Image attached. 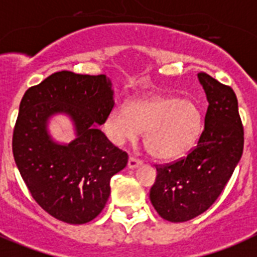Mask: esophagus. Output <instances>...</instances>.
<instances>
[{"label": "esophagus", "mask_w": 257, "mask_h": 257, "mask_svg": "<svg viewBox=\"0 0 257 257\" xmlns=\"http://www.w3.org/2000/svg\"><path fill=\"white\" fill-rule=\"evenodd\" d=\"M141 163H142V162L140 161L139 158H136V157H129V161H128L129 169H136V167L141 166Z\"/></svg>", "instance_id": "1"}]
</instances>
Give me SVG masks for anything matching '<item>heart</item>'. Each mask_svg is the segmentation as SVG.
<instances>
[{
  "instance_id": "b5f03b06",
  "label": "heart",
  "mask_w": 257,
  "mask_h": 257,
  "mask_svg": "<svg viewBox=\"0 0 257 257\" xmlns=\"http://www.w3.org/2000/svg\"><path fill=\"white\" fill-rule=\"evenodd\" d=\"M202 113L192 100L178 96L153 95L116 104L105 120V132L121 145L136 141L145 132L144 145L154 158L172 161L184 157L202 132Z\"/></svg>"
}]
</instances>
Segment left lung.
Masks as SVG:
<instances>
[{"label": "left lung", "mask_w": 257, "mask_h": 257, "mask_svg": "<svg viewBox=\"0 0 257 257\" xmlns=\"http://www.w3.org/2000/svg\"><path fill=\"white\" fill-rule=\"evenodd\" d=\"M208 99L204 131L187 157L155 165L150 201L162 218L185 222L208 210L231 178L244 145L234 90L206 73L197 74Z\"/></svg>", "instance_id": "left-lung-1"}]
</instances>
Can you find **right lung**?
Returning a JSON list of instances; mask_svg holds the SVG:
<instances>
[{"label": "right lung", "mask_w": 257, "mask_h": 257, "mask_svg": "<svg viewBox=\"0 0 257 257\" xmlns=\"http://www.w3.org/2000/svg\"><path fill=\"white\" fill-rule=\"evenodd\" d=\"M104 74H75L62 70L25 92L14 132L13 154L30 193L59 221L82 225L95 218L109 197V180L128 163L98 125L113 108V91ZM66 113L77 139L56 144L46 122Z\"/></svg>", "instance_id": "right-lung-1"}]
</instances>
